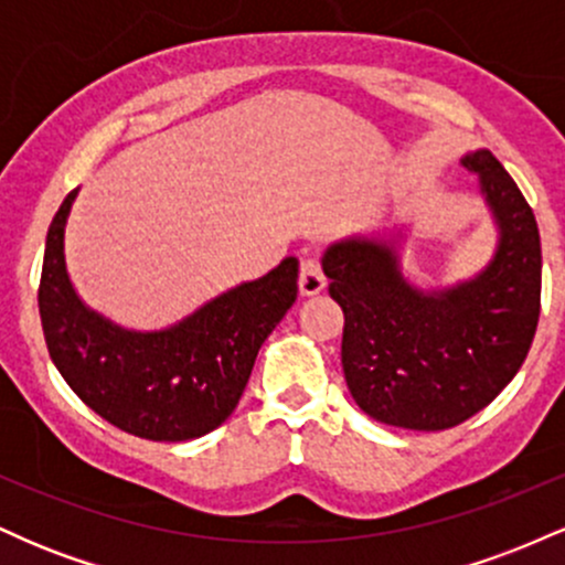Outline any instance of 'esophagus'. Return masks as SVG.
I'll return each instance as SVG.
<instances>
[{"mask_svg": "<svg viewBox=\"0 0 565 565\" xmlns=\"http://www.w3.org/2000/svg\"><path fill=\"white\" fill-rule=\"evenodd\" d=\"M327 287V276H323L319 257H305L300 263V295L313 297Z\"/></svg>", "mask_w": 565, "mask_h": 565, "instance_id": "esophagus-1", "label": "esophagus"}]
</instances>
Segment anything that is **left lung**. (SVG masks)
Listing matches in <instances>:
<instances>
[{
	"mask_svg": "<svg viewBox=\"0 0 565 565\" xmlns=\"http://www.w3.org/2000/svg\"><path fill=\"white\" fill-rule=\"evenodd\" d=\"M478 174L494 215V257L470 281L423 291L408 284L395 242L353 236L323 255L329 295L345 313L342 369L361 412L406 430H446L486 408L526 361L540 323L542 244L521 188L491 151Z\"/></svg>",
	"mask_w": 565,
	"mask_h": 565,
	"instance_id": "left-lung-1",
	"label": "left lung"
}]
</instances>
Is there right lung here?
<instances>
[{"label": "right lung", "mask_w": 565, "mask_h": 565, "mask_svg": "<svg viewBox=\"0 0 565 565\" xmlns=\"http://www.w3.org/2000/svg\"><path fill=\"white\" fill-rule=\"evenodd\" d=\"M76 191L63 199L44 244L39 316L50 359L79 398L119 430L148 440H191L236 408L257 350L297 300V260L225 291L161 332H129L79 300L63 233Z\"/></svg>", "instance_id": "add662e5"}]
</instances>
